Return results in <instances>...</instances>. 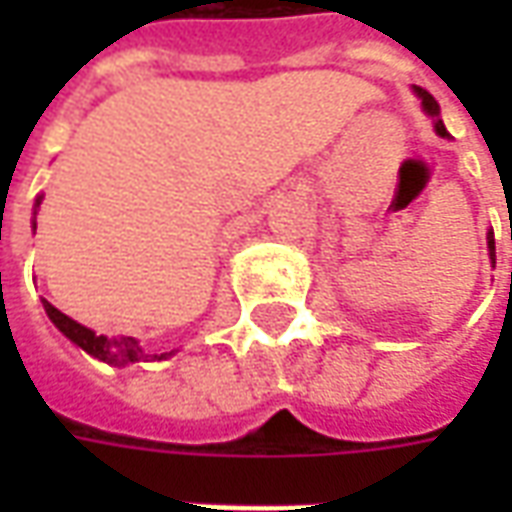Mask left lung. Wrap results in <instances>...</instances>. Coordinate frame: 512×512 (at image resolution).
<instances>
[{"label": "left lung", "instance_id": "left-lung-1", "mask_svg": "<svg viewBox=\"0 0 512 512\" xmlns=\"http://www.w3.org/2000/svg\"><path fill=\"white\" fill-rule=\"evenodd\" d=\"M414 93L419 95V101H422V109L428 112L430 117H433V128H436V134L444 136V139H450V134H447V128H444V123H441L439 117V104H436V98L428 93V90H422V87H417L414 84ZM488 255H491V263H496V246H494V233H488Z\"/></svg>", "mask_w": 512, "mask_h": 512}]
</instances>
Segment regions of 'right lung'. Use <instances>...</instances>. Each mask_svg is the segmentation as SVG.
I'll list each match as a JSON object with an SVG mask.
<instances>
[{
	"label": "right lung",
	"instance_id": "right-lung-1",
	"mask_svg": "<svg viewBox=\"0 0 512 512\" xmlns=\"http://www.w3.org/2000/svg\"><path fill=\"white\" fill-rule=\"evenodd\" d=\"M40 202L43 197L35 200V213H38ZM32 227H38V224L32 222ZM43 307H46V315L51 318V323L60 329L71 343H76L82 351H87L95 359H101L106 365H115V367H126L134 365V362H161V359H169V354H147L142 345L136 343L134 337H104V334H95L93 329H87L82 323H76L73 318H68L65 312H60L54 304L43 299Z\"/></svg>",
	"mask_w": 512,
	"mask_h": 512
}]
</instances>
